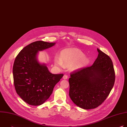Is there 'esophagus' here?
Segmentation results:
<instances>
[{
	"label": "esophagus",
	"mask_w": 127,
	"mask_h": 127,
	"mask_svg": "<svg viewBox=\"0 0 127 127\" xmlns=\"http://www.w3.org/2000/svg\"><path fill=\"white\" fill-rule=\"evenodd\" d=\"M68 78V76L66 74H64L63 77V79H67Z\"/></svg>",
	"instance_id": "obj_1"
}]
</instances>
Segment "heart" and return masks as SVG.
Segmentation results:
<instances>
[{
  "label": "heart",
  "mask_w": 127,
  "mask_h": 127,
  "mask_svg": "<svg viewBox=\"0 0 127 127\" xmlns=\"http://www.w3.org/2000/svg\"><path fill=\"white\" fill-rule=\"evenodd\" d=\"M55 65L62 67L64 65L69 67L70 70H75L85 67L90 62L89 58L84 56V54L76 48L66 49L61 53V57H54Z\"/></svg>",
  "instance_id": "1"
}]
</instances>
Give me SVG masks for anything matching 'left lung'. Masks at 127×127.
Returning <instances> with one entry per match:
<instances>
[{"label": "left lung", "instance_id": "8db88e82", "mask_svg": "<svg viewBox=\"0 0 127 127\" xmlns=\"http://www.w3.org/2000/svg\"><path fill=\"white\" fill-rule=\"evenodd\" d=\"M91 66L70 74L69 96L77 106L84 110L100 105L109 95L115 81V73L110 57L99 49Z\"/></svg>", "mask_w": 127, "mask_h": 127}]
</instances>
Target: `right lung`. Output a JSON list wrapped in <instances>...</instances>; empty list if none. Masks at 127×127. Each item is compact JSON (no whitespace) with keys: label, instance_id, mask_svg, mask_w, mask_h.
Segmentation results:
<instances>
[{"label":"right lung","instance_id":"1","mask_svg":"<svg viewBox=\"0 0 127 127\" xmlns=\"http://www.w3.org/2000/svg\"><path fill=\"white\" fill-rule=\"evenodd\" d=\"M55 44L42 41L32 43L15 58L12 71L14 87L17 95L29 104L35 106L44 103L63 76V74L51 73L46 65L41 64L37 59L39 51Z\"/></svg>","mask_w":127,"mask_h":127}]
</instances>
